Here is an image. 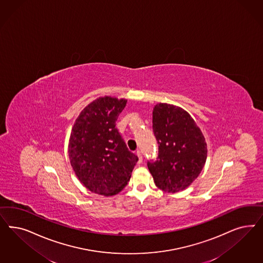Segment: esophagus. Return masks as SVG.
I'll return each mask as SVG.
<instances>
[{
    "mask_svg": "<svg viewBox=\"0 0 263 263\" xmlns=\"http://www.w3.org/2000/svg\"><path fill=\"white\" fill-rule=\"evenodd\" d=\"M136 155H137V157H138V159H139V162H141V161H142V153H141V151L137 150V151H136Z\"/></svg>",
    "mask_w": 263,
    "mask_h": 263,
    "instance_id": "1",
    "label": "esophagus"
}]
</instances>
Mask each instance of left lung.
I'll return each mask as SVG.
<instances>
[{"label": "left lung", "mask_w": 263, "mask_h": 263, "mask_svg": "<svg viewBox=\"0 0 263 263\" xmlns=\"http://www.w3.org/2000/svg\"><path fill=\"white\" fill-rule=\"evenodd\" d=\"M153 130L159 144L158 160L148 162L156 186L177 193L198 177L207 159V143L201 129L183 108L157 103Z\"/></svg>", "instance_id": "1"}]
</instances>
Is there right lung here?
I'll list each match as a JSON object with an SVG mask.
<instances>
[{"label": "right lung", "instance_id": "right-lung-1", "mask_svg": "<svg viewBox=\"0 0 263 263\" xmlns=\"http://www.w3.org/2000/svg\"><path fill=\"white\" fill-rule=\"evenodd\" d=\"M126 104V99L100 97L83 108L71 128L70 164L83 186L98 195L120 193L138 161L115 127Z\"/></svg>", "mask_w": 263, "mask_h": 263}]
</instances>
